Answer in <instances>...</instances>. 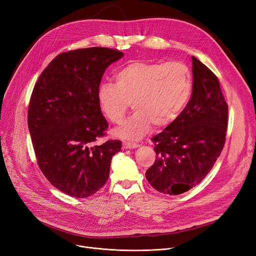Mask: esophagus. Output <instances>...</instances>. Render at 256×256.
Returning <instances> with one entry per match:
<instances>
[{
  "label": "esophagus",
  "instance_id": "34e87169",
  "mask_svg": "<svg viewBox=\"0 0 256 256\" xmlns=\"http://www.w3.org/2000/svg\"><path fill=\"white\" fill-rule=\"evenodd\" d=\"M122 147H124V150H134V148H137V147H139V144L130 143V142H124Z\"/></svg>",
  "mask_w": 256,
  "mask_h": 256
}]
</instances>
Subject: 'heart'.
<instances>
[{"label":"heart","instance_id":"b5f03b06","mask_svg":"<svg viewBox=\"0 0 256 256\" xmlns=\"http://www.w3.org/2000/svg\"><path fill=\"white\" fill-rule=\"evenodd\" d=\"M115 85L102 83L98 100L106 118L120 124L130 104L136 112L115 130L128 140H139L154 124H170L180 114L192 92L191 72L180 62H130L115 72Z\"/></svg>","mask_w":256,"mask_h":256}]
</instances>
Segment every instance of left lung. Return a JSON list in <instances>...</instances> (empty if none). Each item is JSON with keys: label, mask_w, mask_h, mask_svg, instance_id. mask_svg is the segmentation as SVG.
Wrapping results in <instances>:
<instances>
[{"label": "left lung", "mask_w": 256, "mask_h": 256, "mask_svg": "<svg viewBox=\"0 0 256 256\" xmlns=\"http://www.w3.org/2000/svg\"><path fill=\"white\" fill-rule=\"evenodd\" d=\"M193 92L184 109L152 140L156 154L146 180L156 191L178 195L202 180L224 147L228 106L218 78L192 57Z\"/></svg>", "instance_id": "obj_1"}]
</instances>
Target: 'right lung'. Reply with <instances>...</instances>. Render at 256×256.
<instances>
[{
    "mask_svg": "<svg viewBox=\"0 0 256 256\" xmlns=\"http://www.w3.org/2000/svg\"><path fill=\"white\" fill-rule=\"evenodd\" d=\"M122 57V52L96 46L62 52L34 86L28 126L37 163L48 180L70 196L96 193L121 150L119 140L93 143L108 128L98 100L102 76Z\"/></svg>",
    "mask_w": 256,
    "mask_h": 256,
    "instance_id": "1",
    "label": "right lung"
}]
</instances>
